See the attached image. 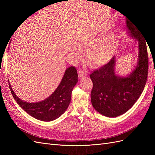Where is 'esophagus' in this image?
Here are the masks:
<instances>
[{
    "instance_id": "1",
    "label": "esophagus",
    "mask_w": 155,
    "mask_h": 155,
    "mask_svg": "<svg viewBox=\"0 0 155 155\" xmlns=\"http://www.w3.org/2000/svg\"><path fill=\"white\" fill-rule=\"evenodd\" d=\"M78 74L79 78H83L87 75V70L86 69H79L78 71Z\"/></svg>"
}]
</instances>
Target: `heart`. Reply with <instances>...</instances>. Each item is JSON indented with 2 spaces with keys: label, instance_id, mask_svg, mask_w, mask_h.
Instances as JSON below:
<instances>
[{
  "label": "heart",
  "instance_id": "b5f03b06",
  "mask_svg": "<svg viewBox=\"0 0 155 155\" xmlns=\"http://www.w3.org/2000/svg\"><path fill=\"white\" fill-rule=\"evenodd\" d=\"M92 41L83 44V48L87 49V59L93 65L101 66L107 64L112 58L116 46L114 43L110 39ZM96 41L97 43H94ZM94 43L95 44H94ZM77 55H79L77 54Z\"/></svg>",
  "mask_w": 155,
  "mask_h": 155
}]
</instances>
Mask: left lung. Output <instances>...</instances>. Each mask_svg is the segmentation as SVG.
<instances>
[{
	"label": "left lung",
	"instance_id": "left-lung-1",
	"mask_svg": "<svg viewBox=\"0 0 155 155\" xmlns=\"http://www.w3.org/2000/svg\"><path fill=\"white\" fill-rule=\"evenodd\" d=\"M126 26L129 35L138 41V61L133 71L126 77L115 74L116 58L91 74L93 83L91 102L104 116L114 118L124 114L133 106L142 93L148 76L147 41L138 28L129 19Z\"/></svg>",
	"mask_w": 155,
	"mask_h": 155
}]
</instances>
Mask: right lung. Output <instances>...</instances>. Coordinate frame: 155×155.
Returning a JSON list of instances; mask_svg holds the SVG:
<instances>
[{
    "label": "right lung",
    "mask_w": 155,
    "mask_h": 155,
    "mask_svg": "<svg viewBox=\"0 0 155 155\" xmlns=\"http://www.w3.org/2000/svg\"><path fill=\"white\" fill-rule=\"evenodd\" d=\"M78 81L77 70L73 66L70 67L66 70L61 81L52 94L43 101L32 104L18 97L10 83L9 85L14 99L23 110L37 120L50 121L57 119L66 111L71 100L72 89Z\"/></svg>",
    "instance_id": "1"
}]
</instances>
